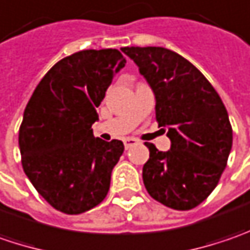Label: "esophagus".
Listing matches in <instances>:
<instances>
[{
    "mask_svg": "<svg viewBox=\"0 0 250 250\" xmlns=\"http://www.w3.org/2000/svg\"><path fill=\"white\" fill-rule=\"evenodd\" d=\"M136 144H138V140L137 138H125V149H128L130 146H136Z\"/></svg>",
    "mask_w": 250,
    "mask_h": 250,
    "instance_id": "1",
    "label": "esophagus"
}]
</instances>
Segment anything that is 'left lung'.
I'll list each match as a JSON object with an SVG mask.
<instances>
[{
  "label": "left lung",
  "mask_w": 250,
  "mask_h": 250,
  "mask_svg": "<svg viewBox=\"0 0 250 250\" xmlns=\"http://www.w3.org/2000/svg\"><path fill=\"white\" fill-rule=\"evenodd\" d=\"M155 95V117L167 127L170 149L146 143L143 167L148 194L173 210H191L218 185L232 148L223 101L190 61L164 47H125ZM164 130V128H162Z\"/></svg>",
  "instance_id": "8db88e82"
}]
</instances>
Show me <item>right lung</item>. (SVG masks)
<instances>
[{"label":"right lung","instance_id":"1","mask_svg":"<svg viewBox=\"0 0 250 250\" xmlns=\"http://www.w3.org/2000/svg\"><path fill=\"white\" fill-rule=\"evenodd\" d=\"M116 49L82 50L56 62L39 82L19 127L22 168L56 210L81 214L104 200L125 146L93 137L96 107L125 67Z\"/></svg>","mask_w":250,"mask_h":250}]
</instances>
